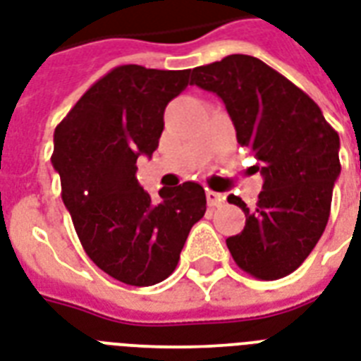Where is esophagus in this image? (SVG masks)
Returning a JSON list of instances; mask_svg holds the SVG:
<instances>
[{
  "mask_svg": "<svg viewBox=\"0 0 361 361\" xmlns=\"http://www.w3.org/2000/svg\"><path fill=\"white\" fill-rule=\"evenodd\" d=\"M205 195H207V203H209V207H219L220 203H222V194L214 192V190H207Z\"/></svg>",
  "mask_w": 361,
  "mask_h": 361,
  "instance_id": "esophagus-1",
  "label": "esophagus"
}]
</instances>
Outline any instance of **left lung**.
I'll use <instances>...</instances> for the list:
<instances>
[{
	"label": "left lung",
	"instance_id": "1",
	"mask_svg": "<svg viewBox=\"0 0 361 361\" xmlns=\"http://www.w3.org/2000/svg\"><path fill=\"white\" fill-rule=\"evenodd\" d=\"M192 85L214 92L235 126L237 142L259 161L256 209L230 194L247 222L226 239L235 264L262 281L300 267L322 237L341 173L339 135L305 92L247 54L194 67Z\"/></svg>",
	"mask_w": 361,
	"mask_h": 361
}]
</instances>
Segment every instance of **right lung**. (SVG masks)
<instances>
[{"label": "right lung", "mask_w": 361, "mask_h": 361, "mask_svg": "<svg viewBox=\"0 0 361 361\" xmlns=\"http://www.w3.org/2000/svg\"><path fill=\"white\" fill-rule=\"evenodd\" d=\"M190 71L114 67L54 130L52 166L80 245L99 269L130 286L166 281L205 214L197 183L161 188L152 201L135 177L137 158L158 149L164 111L190 85Z\"/></svg>", "instance_id": "right-lung-1"}]
</instances>
